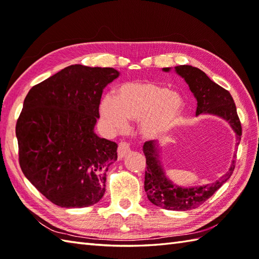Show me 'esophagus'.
I'll return each instance as SVG.
<instances>
[{
	"instance_id": "34e87169",
	"label": "esophagus",
	"mask_w": 259,
	"mask_h": 259,
	"mask_svg": "<svg viewBox=\"0 0 259 259\" xmlns=\"http://www.w3.org/2000/svg\"><path fill=\"white\" fill-rule=\"evenodd\" d=\"M130 150H131L130 144H128V142H121V144L118 147V157H119V159H122L126 155V153L130 152Z\"/></svg>"
}]
</instances>
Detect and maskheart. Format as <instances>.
<instances>
[{
	"label": "heart",
	"instance_id": "obj_1",
	"mask_svg": "<svg viewBox=\"0 0 259 259\" xmlns=\"http://www.w3.org/2000/svg\"><path fill=\"white\" fill-rule=\"evenodd\" d=\"M184 109L177 92L156 82H128L117 90L114 98L106 96L100 103L101 118L114 130H123L128 120H140L146 138H158L172 128Z\"/></svg>",
	"mask_w": 259,
	"mask_h": 259
}]
</instances>
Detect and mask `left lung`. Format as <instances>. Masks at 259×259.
Returning <instances> with one entry per match:
<instances>
[{
  "label": "left lung",
  "mask_w": 259,
  "mask_h": 259,
  "mask_svg": "<svg viewBox=\"0 0 259 259\" xmlns=\"http://www.w3.org/2000/svg\"><path fill=\"white\" fill-rule=\"evenodd\" d=\"M175 70L186 80L197 99L196 114L211 113L228 121L237 135L238 146L241 138V124L234 99L229 91L214 83L203 71L198 68L191 65H178L175 67ZM163 71H169V68H164ZM144 152L147 163L145 172L147 197L153 205L167 210L185 211L199 207L226 183L235 169V160H233L229 171L216 183L198 188L196 187L184 189L174 186L164 177L160 162L158 160L159 147L155 140L145 142Z\"/></svg>",
  "instance_id": "1"
}]
</instances>
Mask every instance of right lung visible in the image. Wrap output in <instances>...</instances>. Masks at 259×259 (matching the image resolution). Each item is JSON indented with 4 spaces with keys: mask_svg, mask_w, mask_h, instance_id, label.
<instances>
[{
    "mask_svg": "<svg viewBox=\"0 0 259 259\" xmlns=\"http://www.w3.org/2000/svg\"><path fill=\"white\" fill-rule=\"evenodd\" d=\"M112 68L73 64L31 88L16 121L19 162L25 177L54 205H95L118 145L95 134L102 90Z\"/></svg>",
    "mask_w": 259,
    "mask_h": 259,
    "instance_id": "right-lung-1",
    "label": "right lung"
}]
</instances>
